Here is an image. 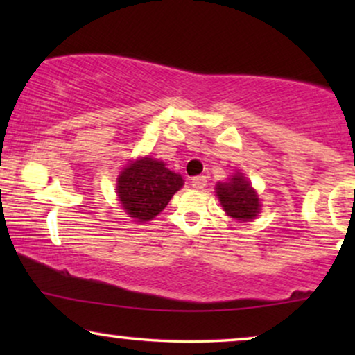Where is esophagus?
<instances>
[{"instance_id":"esophagus-1","label":"esophagus","mask_w":355,"mask_h":355,"mask_svg":"<svg viewBox=\"0 0 355 355\" xmlns=\"http://www.w3.org/2000/svg\"><path fill=\"white\" fill-rule=\"evenodd\" d=\"M192 187L193 189H203L207 186V178L205 176H196L192 178Z\"/></svg>"}]
</instances>
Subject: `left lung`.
<instances>
[{
    "label": "left lung",
    "instance_id": "left-lung-1",
    "mask_svg": "<svg viewBox=\"0 0 355 355\" xmlns=\"http://www.w3.org/2000/svg\"><path fill=\"white\" fill-rule=\"evenodd\" d=\"M216 196L226 215L237 221H252L259 216L261 207L259 193L239 171L226 182L216 184Z\"/></svg>",
    "mask_w": 355,
    "mask_h": 355
}]
</instances>
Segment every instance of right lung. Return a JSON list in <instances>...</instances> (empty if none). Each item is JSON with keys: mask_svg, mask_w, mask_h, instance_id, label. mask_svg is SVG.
<instances>
[{"mask_svg": "<svg viewBox=\"0 0 355 355\" xmlns=\"http://www.w3.org/2000/svg\"><path fill=\"white\" fill-rule=\"evenodd\" d=\"M182 186L181 174L169 171L166 164L157 158L142 157L121 171L116 193L125 215L144 223L163 211Z\"/></svg>", "mask_w": 355, "mask_h": 355, "instance_id": "obj_1", "label": "right lung"}]
</instances>
